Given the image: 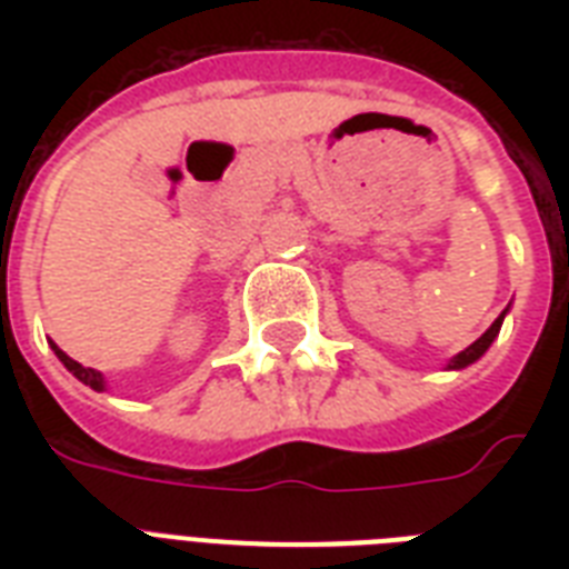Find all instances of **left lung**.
Returning <instances> with one entry per match:
<instances>
[{
	"label": "left lung",
	"mask_w": 569,
	"mask_h": 569,
	"mask_svg": "<svg viewBox=\"0 0 569 569\" xmlns=\"http://www.w3.org/2000/svg\"><path fill=\"white\" fill-rule=\"evenodd\" d=\"M505 312H508V310H505ZM505 312H502V316H499V319L493 321V325H490V328L485 330V333H481V337L476 339V342H472V346H469V348H463V351H460L458 357H451V360H449V369H467L469 363H476L478 357L485 355L487 348L493 346V339L499 337V328H502V319H505Z\"/></svg>",
	"instance_id": "left-lung-1"
}]
</instances>
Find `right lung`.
<instances>
[{
    "mask_svg": "<svg viewBox=\"0 0 569 569\" xmlns=\"http://www.w3.org/2000/svg\"><path fill=\"white\" fill-rule=\"evenodd\" d=\"M52 351H56V357H58V360H61V363L67 366V372H73L76 378L82 380L84 387L97 389V392H102V389H106V380H102V375L97 372V369H84L82 363H76L73 357H67L64 351H61V348L56 346V342H52Z\"/></svg>",
    "mask_w": 569,
    "mask_h": 569,
    "instance_id": "obj_1",
    "label": "right lung"
}]
</instances>
